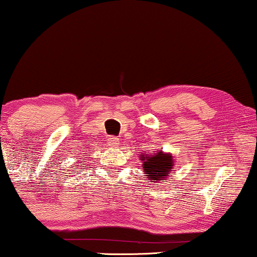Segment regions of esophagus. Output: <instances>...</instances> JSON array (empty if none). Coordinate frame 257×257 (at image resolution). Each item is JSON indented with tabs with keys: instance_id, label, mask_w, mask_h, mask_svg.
<instances>
[{
	"instance_id": "34e87169",
	"label": "esophagus",
	"mask_w": 257,
	"mask_h": 257,
	"mask_svg": "<svg viewBox=\"0 0 257 257\" xmlns=\"http://www.w3.org/2000/svg\"><path fill=\"white\" fill-rule=\"evenodd\" d=\"M108 141H109V146L111 148H117L118 147L119 140L117 138H113V136H112V138H109Z\"/></svg>"
}]
</instances>
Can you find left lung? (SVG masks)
<instances>
[{
	"instance_id": "left-lung-1",
	"label": "left lung",
	"mask_w": 257,
	"mask_h": 257,
	"mask_svg": "<svg viewBox=\"0 0 257 257\" xmlns=\"http://www.w3.org/2000/svg\"><path fill=\"white\" fill-rule=\"evenodd\" d=\"M140 159L144 162L142 167H144L146 178L152 180V183L166 179L173 171V157L167 153L151 152V154L141 153Z\"/></svg>"
}]
</instances>
